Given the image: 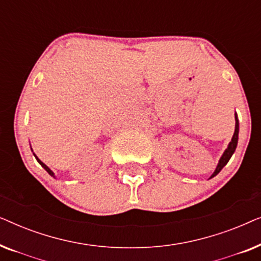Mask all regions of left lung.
I'll list each match as a JSON object with an SVG mask.
<instances>
[{"instance_id":"left-lung-1","label":"left lung","mask_w":261,"mask_h":261,"mask_svg":"<svg viewBox=\"0 0 261 261\" xmlns=\"http://www.w3.org/2000/svg\"><path fill=\"white\" fill-rule=\"evenodd\" d=\"M238 140H239V120H238V115L237 113H235V130H234V135L233 138H231V141L228 144V147L226 148V151L223 152L222 156H221L220 160H219V164H217L215 171H214V173L210 176V178L215 177L217 173L220 172L221 170L223 169L224 166L227 165V163L229 162V159L231 158V155L234 154L235 152V148H237L238 146Z\"/></svg>"}]
</instances>
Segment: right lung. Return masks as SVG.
<instances>
[{
    "label": "right lung",
    "mask_w": 261,
    "mask_h": 261,
    "mask_svg": "<svg viewBox=\"0 0 261 261\" xmlns=\"http://www.w3.org/2000/svg\"><path fill=\"white\" fill-rule=\"evenodd\" d=\"M33 154H34V153H33ZM34 156H35V158H37V160H38V163H39V164H40V165H41L42 167H44V169H45L46 171H47V172H48V174H49V176H52V177H55V178H56V176H55V173H53V171H52L51 169H49V167H48L47 165H45V164H44V163H42V162H41V160H40V159H39L37 155H35V154H34Z\"/></svg>",
    "instance_id": "add662e5"
}]
</instances>
